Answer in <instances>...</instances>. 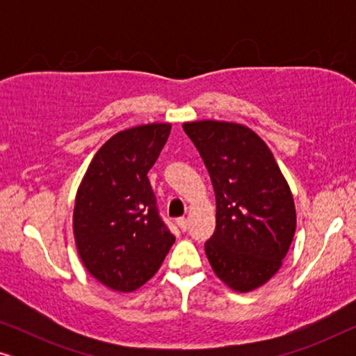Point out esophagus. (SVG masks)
Instances as JSON below:
<instances>
[{"label": "esophagus", "mask_w": 356, "mask_h": 356, "mask_svg": "<svg viewBox=\"0 0 356 356\" xmlns=\"http://www.w3.org/2000/svg\"><path fill=\"white\" fill-rule=\"evenodd\" d=\"M177 223H178V227L181 228L183 232H186V230H188V227H189V223H188V218H184V217H179L178 220H177Z\"/></svg>", "instance_id": "obj_1"}]
</instances>
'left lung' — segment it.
Returning <instances> with one entry per match:
<instances>
[{
    "label": "left lung",
    "mask_w": 356,
    "mask_h": 356,
    "mask_svg": "<svg viewBox=\"0 0 356 356\" xmlns=\"http://www.w3.org/2000/svg\"><path fill=\"white\" fill-rule=\"evenodd\" d=\"M216 193V232L204 245L213 272L235 291L264 285L289 252L293 196L274 155L254 131L227 121L183 124Z\"/></svg>",
    "instance_id": "left-lung-1"
}]
</instances>
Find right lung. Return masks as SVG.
Segmentation results:
<instances>
[{
	"mask_svg": "<svg viewBox=\"0 0 356 356\" xmlns=\"http://www.w3.org/2000/svg\"><path fill=\"white\" fill-rule=\"evenodd\" d=\"M172 126L120 131L99 149L76 194L72 228L82 264L116 291L143 286L175 243L147 178Z\"/></svg>",
	"mask_w": 356,
	"mask_h": 356,
	"instance_id": "obj_1",
	"label": "right lung"
}]
</instances>
